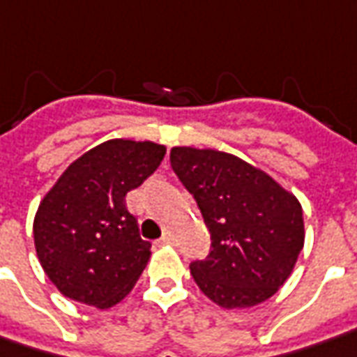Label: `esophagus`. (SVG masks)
Here are the masks:
<instances>
[{
  "label": "esophagus",
  "instance_id": "34e87169",
  "mask_svg": "<svg viewBox=\"0 0 357 357\" xmlns=\"http://www.w3.org/2000/svg\"><path fill=\"white\" fill-rule=\"evenodd\" d=\"M174 242V236H172V232H166L162 238H160V244H172Z\"/></svg>",
  "mask_w": 357,
  "mask_h": 357
}]
</instances>
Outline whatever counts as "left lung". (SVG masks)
Listing matches in <instances>:
<instances>
[{"mask_svg":"<svg viewBox=\"0 0 357 357\" xmlns=\"http://www.w3.org/2000/svg\"><path fill=\"white\" fill-rule=\"evenodd\" d=\"M169 162L211 234L209 256L189 266L199 289L222 309L275 295L305 244L299 199L229 152L174 146Z\"/></svg>","mask_w":357,"mask_h":357,"instance_id":"obj_1","label":"left lung"}]
</instances>
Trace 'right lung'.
Masks as SVG:
<instances>
[{"mask_svg": "<svg viewBox=\"0 0 357 357\" xmlns=\"http://www.w3.org/2000/svg\"><path fill=\"white\" fill-rule=\"evenodd\" d=\"M166 146L113 138L74 160L40 201L33 222L38 261L68 299L109 309L150 260L125 197L152 176Z\"/></svg>", "mask_w": 357, "mask_h": 357, "instance_id": "1", "label": "right lung"}]
</instances>
